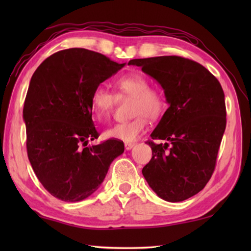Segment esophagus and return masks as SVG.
I'll use <instances>...</instances> for the list:
<instances>
[{
    "instance_id": "obj_1",
    "label": "esophagus",
    "mask_w": 251,
    "mask_h": 251,
    "mask_svg": "<svg viewBox=\"0 0 251 251\" xmlns=\"http://www.w3.org/2000/svg\"><path fill=\"white\" fill-rule=\"evenodd\" d=\"M134 146H135L134 143H125V150L126 151H130Z\"/></svg>"
}]
</instances>
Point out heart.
Listing matches in <instances>:
<instances>
[{
    "label": "heart",
    "instance_id": "b5f03b06",
    "mask_svg": "<svg viewBox=\"0 0 251 251\" xmlns=\"http://www.w3.org/2000/svg\"><path fill=\"white\" fill-rule=\"evenodd\" d=\"M117 97H134L131 114L135 116L128 122L115 124L106 129L105 136L126 143L134 142L145 130L147 118L156 121L166 109V100L163 93L151 88V82L143 74H129L120 78L115 84ZM116 95L104 85H99L92 94L91 108L96 121L106 122L115 107Z\"/></svg>",
    "mask_w": 251,
    "mask_h": 251
}]
</instances>
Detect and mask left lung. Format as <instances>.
<instances>
[{"mask_svg":"<svg viewBox=\"0 0 251 251\" xmlns=\"http://www.w3.org/2000/svg\"><path fill=\"white\" fill-rule=\"evenodd\" d=\"M163 87L169 107L147 142L152 156L143 168L151 188L166 201L177 202L198 194L214 173L226 128L225 94L206 67L180 56L137 58Z\"/></svg>","mask_w":251,"mask_h":251,"instance_id":"1","label":"left lung"}]
</instances>
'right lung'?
<instances>
[{
    "mask_svg": "<svg viewBox=\"0 0 251 251\" xmlns=\"http://www.w3.org/2000/svg\"><path fill=\"white\" fill-rule=\"evenodd\" d=\"M125 64L85 49L59 50L37 67L24 101L29 163L44 188L63 201H79L100 188L124 144L100 134L91 99L100 83Z\"/></svg>",
    "mask_w": 251,
    "mask_h": 251,
    "instance_id": "obj_1",
    "label": "right lung"
}]
</instances>
